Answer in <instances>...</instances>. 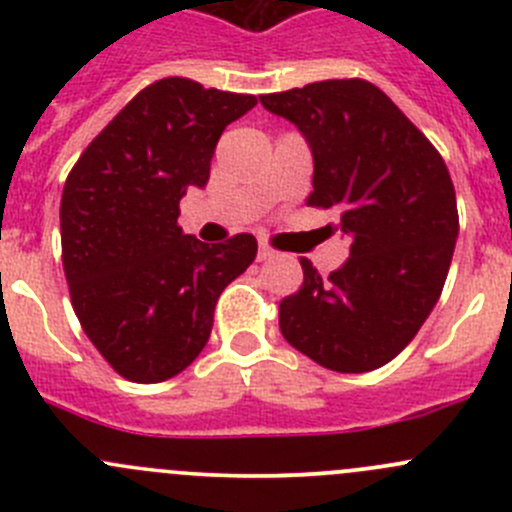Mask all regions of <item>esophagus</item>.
<instances>
[{"label": "esophagus", "mask_w": 512, "mask_h": 512, "mask_svg": "<svg viewBox=\"0 0 512 512\" xmlns=\"http://www.w3.org/2000/svg\"><path fill=\"white\" fill-rule=\"evenodd\" d=\"M272 257H275V250H270V247L260 245V250H257V260L265 262V260H272Z\"/></svg>", "instance_id": "1"}]
</instances>
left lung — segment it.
<instances>
[{
	"label": "left lung",
	"mask_w": 512,
	"mask_h": 512,
	"mask_svg": "<svg viewBox=\"0 0 512 512\" xmlns=\"http://www.w3.org/2000/svg\"><path fill=\"white\" fill-rule=\"evenodd\" d=\"M260 103L309 143L307 205L337 210L352 242L329 277L299 260L304 282L280 302L282 337L324 369H379L416 337L451 267L458 210L446 163L364 79L317 81Z\"/></svg>",
	"instance_id": "obj_1"
}]
</instances>
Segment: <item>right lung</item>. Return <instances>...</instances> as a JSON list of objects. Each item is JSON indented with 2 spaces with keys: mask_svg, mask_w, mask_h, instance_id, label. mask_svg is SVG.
Returning a JSON list of instances; mask_svg holds the SVG:
<instances>
[{
  "mask_svg": "<svg viewBox=\"0 0 512 512\" xmlns=\"http://www.w3.org/2000/svg\"><path fill=\"white\" fill-rule=\"evenodd\" d=\"M250 94L160 79L89 143L61 195V260L86 337L128 381L158 384L203 352L220 292L252 265L247 232L205 245L178 225Z\"/></svg>",
  "mask_w": 512,
  "mask_h": 512,
  "instance_id": "obj_1",
  "label": "right lung"
}]
</instances>
